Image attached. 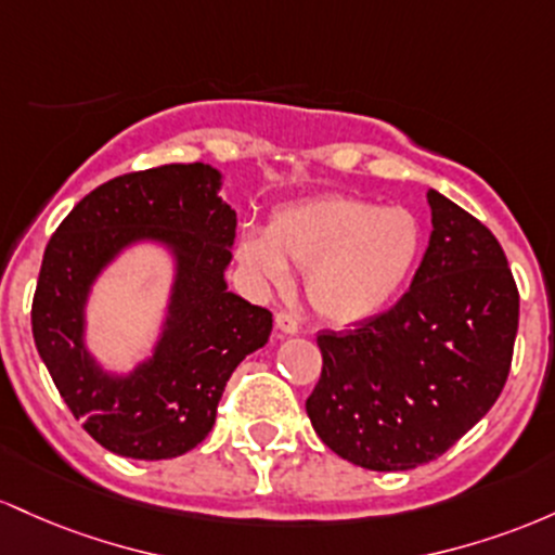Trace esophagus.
<instances>
[{
	"mask_svg": "<svg viewBox=\"0 0 555 555\" xmlns=\"http://www.w3.org/2000/svg\"><path fill=\"white\" fill-rule=\"evenodd\" d=\"M275 327L283 335H296L298 333V320H296L294 314H288V311H278V314H275Z\"/></svg>",
	"mask_w": 555,
	"mask_h": 555,
	"instance_id": "obj_1",
	"label": "esophagus"
}]
</instances>
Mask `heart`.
Masks as SVG:
<instances>
[{
	"instance_id": "obj_1",
	"label": "heart",
	"mask_w": 555,
	"mask_h": 555,
	"mask_svg": "<svg viewBox=\"0 0 555 555\" xmlns=\"http://www.w3.org/2000/svg\"><path fill=\"white\" fill-rule=\"evenodd\" d=\"M422 248L414 211L322 196L280 209L267 233L246 230L235 254L259 285L285 288L291 267L307 272L309 307L333 325H357L396 301Z\"/></svg>"
}]
</instances>
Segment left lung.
<instances>
[{
  "mask_svg": "<svg viewBox=\"0 0 555 555\" xmlns=\"http://www.w3.org/2000/svg\"><path fill=\"white\" fill-rule=\"evenodd\" d=\"M433 233L412 288L385 314L317 335L307 398L330 451L375 472L429 464L490 412L512 370L519 291L495 235L427 191Z\"/></svg>",
  "mask_w": 555,
  "mask_h": 555,
  "instance_id": "8db88e82",
  "label": "left lung"
}]
</instances>
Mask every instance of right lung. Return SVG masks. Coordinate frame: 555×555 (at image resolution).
Wrapping results in <instances>:
<instances>
[{
    "label": "right lung",
    "instance_id": "right-lung-1",
    "mask_svg": "<svg viewBox=\"0 0 555 555\" xmlns=\"http://www.w3.org/2000/svg\"><path fill=\"white\" fill-rule=\"evenodd\" d=\"M204 162L112 178L62 220L43 251L30 325L39 357L76 420L107 451L141 462L183 456L209 435L235 366L270 340L272 314L228 291L235 211ZM173 261L153 353L112 373L85 344L92 283L133 245Z\"/></svg>",
    "mask_w": 555,
    "mask_h": 555
}]
</instances>
